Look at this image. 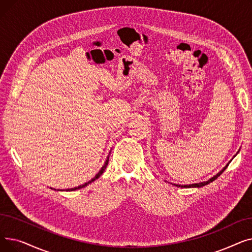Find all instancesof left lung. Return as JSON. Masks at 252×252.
Masks as SVG:
<instances>
[{
	"instance_id": "1",
	"label": "left lung",
	"mask_w": 252,
	"mask_h": 252,
	"mask_svg": "<svg viewBox=\"0 0 252 252\" xmlns=\"http://www.w3.org/2000/svg\"><path fill=\"white\" fill-rule=\"evenodd\" d=\"M229 163H230V162H229ZM229 163H228L226 166H224V167L220 171V173H219L218 175H216L215 177H213L211 179H209V180H208V181H206V182L198 183V184H192V185H184V186H183V185H176V186H177V187H181V188H195V187H198V188H199V187L205 186V185H207V184H209V183H211V182H214L215 180H217V179H218V178H219V177L223 173V170L228 167Z\"/></svg>"
}]
</instances>
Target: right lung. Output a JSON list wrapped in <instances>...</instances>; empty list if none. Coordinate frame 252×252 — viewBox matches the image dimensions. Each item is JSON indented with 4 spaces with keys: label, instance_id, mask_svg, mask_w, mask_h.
Returning <instances> with one entry per match:
<instances>
[{
    "label": "right lung",
    "instance_id": "1",
    "mask_svg": "<svg viewBox=\"0 0 252 252\" xmlns=\"http://www.w3.org/2000/svg\"><path fill=\"white\" fill-rule=\"evenodd\" d=\"M108 161H109V156L107 157V159H106V161H105V163H104V165L102 166V168L100 169V171L99 173L95 176V178H93L92 180H90L89 182H87V183H85L84 185H81V186H78V187H75V188H71V189H66V191H74V190H77V189H82V188H84V187H86L87 185H89V184H91L92 182H94L95 180H97L102 174H103V171L105 170V168H106V166H107V164H108Z\"/></svg>",
    "mask_w": 252,
    "mask_h": 252
}]
</instances>
